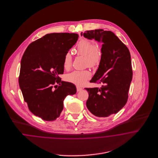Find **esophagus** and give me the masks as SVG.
Segmentation results:
<instances>
[{
	"mask_svg": "<svg viewBox=\"0 0 158 158\" xmlns=\"http://www.w3.org/2000/svg\"><path fill=\"white\" fill-rule=\"evenodd\" d=\"M76 88H77V92H79V91H81V90L82 89L81 88H80L79 86H76Z\"/></svg>",
	"mask_w": 158,
	"mask_h": 158,
	"instance_id": "34e87169",
	"label": "esophagus"
}]
</instances>
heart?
<instances>
[{
    "label": "heart",
    "mask_w": 158,
    "mask_h": 158,
    "mask_svg": "<svg viewBox=\"0 0 158 158\" xmlns=\"http://www.w3.org/2000/svg\"><path fill=\"white\" fill-rule=\"evenodd\" d=\"M76 52L79 55L85 56L86 65L94 68L99 64L102 52L99 45L88 39H83L77 45ZM72 64V56L67 53L63 59V67L68 70ZM91 73L88 70H74L66 75V80L70 82L81 86L89 79Z\"/></svg>",
    "instance_id": "obj_1"
}]
</instances>
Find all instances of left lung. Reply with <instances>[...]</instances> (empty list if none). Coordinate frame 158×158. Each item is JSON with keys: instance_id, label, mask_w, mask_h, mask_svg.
I'll use <instances>...</instances> for the list:
<instances>
[{"instance_id": "1", "label": "left lung", "mask_w": 158, "mask_h": 158, "mask_svg": "<svg viewBox=\"0 0 158 158\" xmlns=\"http://www.w3.org/2000/svg\"><path fill=\"white\" fill-rule=\"evenodd\" d=\"M84 37L102 43L99 68L90 81L101 88H85L89 94L86 106L98 117L118 113L126 105L133 77L130 53L126 45L110 31H86Z\"/></svg>"}]
</instances>
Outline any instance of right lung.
<instances>
[{
	"label": "right lung",
	"instance_id": "right-lung-1",
	"mask_svg": "<svg viewBox=\"0 0 158 158\" xmlns=\"http://www.w3.org/2000/svg\"><path fill=\"white\" fill-rule=\"evenodd\" d=\"M78 37L77 34H48L31 43L23 54L19 87L30 111L44 120L59 117L64 98L76 93L75 85L61 81L59 75L64 72L65 54Z\"/></svg>",
	"mask_w": 158,
	"mask_h": 158
}]
</instances>
